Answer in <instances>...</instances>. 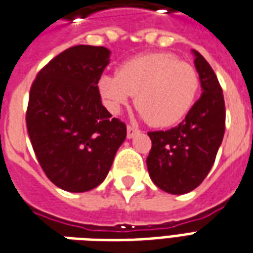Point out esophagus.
<instances>
[{
  "mask_svg": "<svg viewBox=\"0 0 253 253\" xmlns=\"http://www.w3.org/2000/svg\"><path fill=\"white\" fill-rule=\"evenodd\" d=\"M138 132H139V130H138L137 127L131 126V125H128V126H127V138L135 137Z\"/></svg>",
  "mask_w": 253,
  "mask_h": 253,
  "instance_id": "obj_1",
  "label": "esophagus"
}]
</instances>
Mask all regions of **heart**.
I'll return each mask as SVG.
<instances>
[{
	"label": "heart",
	"instance_id": "1",
	"mask_svg": "<svg viewBox=\"0 0 253 253\" xmlns=\"http://www.w3.org/2000/svg\"><path fill=\"white\" fill-rule=\"evenodd\" d=\"M99 89L111 112H121L137 94L141 116L156 127H169L192 108L199 76L195 67L173 54L152 52L123 62L118 74L101 76Z\"/></svg>",
	"mask_w": 253,
	"mask_h": 253
}]
</instances>
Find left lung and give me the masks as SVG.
<instances>
[{
    "instance_id": "8db88e82",
    "label": "left lung",
    "mask_w": 253,
    "mask_h": 253,
    "mask_svg": "<svg viewBox=\"0 0 253 253\" xmlns=\"http://www.w3.org/2000/svg\"><path fill=\"white\" fill-rule=\"evenodd\" d=\"M202 96L186 119L167 131H150L152 149L146 159L150 179L173 195L195 190L205 180L215 161L225 132V101L215 73L198 51Z\"/></svg>"
}]
</instances>
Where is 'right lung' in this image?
<instances>
[{"instance_id":"1","label":"right lung","mask_w":253,"mask_h":253,"mask_svg":"<svg viewBox=\"0 0 253 253\" xmlns=\"http://www.w3.org/2000/svg\"><path fill=\"white\" fill-rule=\"evenodd\" d=\"M108 63L105 47H70L31 86L25 122L32 148L47 177L69 192L99 186L126 139V125L101 104L99 80Z\"/></svg>"}]
</instances>
